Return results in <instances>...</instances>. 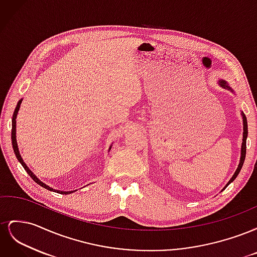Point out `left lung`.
I'll list each match as a JSON object with an SVG mask.
<instances>
[{"instance_id":"left-lung-1","label":"left lung","mask_w":257,"mask_h":257,"mask_svg":"<svg viewBox=\"0 0 257 257\" xmlns=\"http://www.w3.org/2000/svg\"><path fill=\"white\" fill-rule=\"evenodd\" d=\"M219 83H220V85L221 87H223V88H225V89H228V90H231L228 85L226 84V82H225L224 80H220L219 81ZM242 118H243V139H242V146H241V158H240V163H239V165H238V168H237V170L235 172V174H234V176L231 177V179L229 180V182L227 183V185L230 183V182H232L236 179V177L238 176V174L240 173V170H241V168H242V165H243V162H244V159H245V152H246V136H247V122H246V118H245V115L242 113ZM227 185L225 186V188H227ZM224 188V189H225Z\"/></svg>"}]
</instances>
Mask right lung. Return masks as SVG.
<instances>
[{
	"instance_id": "add662e5",
	"label": "right lung",
	"mask_w": 257,
	"mask_h": 257,
	"mask_svg": "<svg viewBox=\"0 0 257 257\" xmlns=\"http://www.w3.org/2000/svg\"><path fill=\"white\" fill-rule=\"evenodd\" d=\"M21 102H22V99L21 100H19V103L17 104V107H16V109H15V112H14V115H13V127H12V143H13V148H14V152H15V154H16V158L18 159V161L20 162V164L23 166V168L26 169V172L29 174V176L33 179V180L37 183V184H40L41 186H43V188H45V189H47V190H49V191H53V192H57V193H59V194H69V193H73V192H60V191H56V190H53L52 188H50V186H48L47 184H45V183H43L40 179H38L32 172H31V170L29 169V167L25 164V162H23V160H22V158H21V155H20V153H19V150H18V146H17V141H16V118H17V113H18V110H19V107H20V104H21Z\"/></svg>"
}]
</instances>
